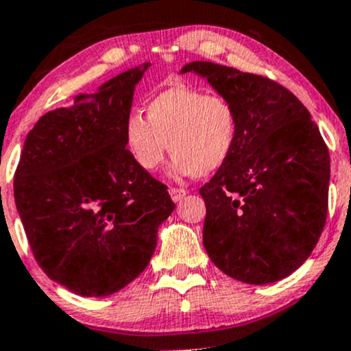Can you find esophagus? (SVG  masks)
I'll list each match as a JSON object with an SVG mask.
<instances>
[{"instance_id":"1","label":"esophagus","mask_w":351,"mask_h":351,"mask_svg":"<svg viewBox=\"0 0 351 351\" xmlns=\"http://www.w3.org/2000/svg\"><path fill=\"white\" fill-rule=\"evenodd\" d=\"M186 193H188L186 189H183V188H170V196L175 203H178V201L183 199L184 196H186Z\"/></svg>"}]
</instances>
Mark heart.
Instances as JSON below:
<instances>
[{
	"label": "heart",
	"instance_id": "b5f03b06",
	"mask_svg": "<svg viewBox=\"0 0 351 351\" xmlns=\"http://www.w3.org/2000/svg\"><path fill=\"white\" fill-rule=\"evenodd\" d=\"M237 127L236 108L228 99L176 86L148 100L145 119L138 114L128 117L123 136L140 170H158L170 148L173 176H206L228 162Z\"/></svg>",
	"mask_w": 351,
	"mask_h": 351
}]
</instances>
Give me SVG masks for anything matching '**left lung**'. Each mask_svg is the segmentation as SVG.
<instances>
[{
    "label": "left lung",
    "instance_id": "1",
    "mask_svg": "<svg viewBox=\"0 0 351 351\" xmlns=\"http://www.w3.org/2000/svg\"><path fill=\"white\" fill-rule=\"evenodd\" d=\"M228 99L237 140L228 162L199 189L203 244L217 269L264 285L300 267L324 231L330 155L308 110L263 75L206 60L183 66Z\"/></svg>",
    "mask_w": 351,
    "mask_h": 351
}]
</instances>
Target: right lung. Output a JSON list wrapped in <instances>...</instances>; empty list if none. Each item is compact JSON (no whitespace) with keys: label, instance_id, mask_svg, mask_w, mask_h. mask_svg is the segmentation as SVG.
I'll list each match as a JSON object with an SVG mask.
<instances>
[{"label":"right lung","instance_id":"right-lung-1","mask_svg":"<svg viewBox=\"0 0 351 351\" xmlns=\"http://www.w3.org/2000/svg\"><path fill=\"white\" fill-rule=\"evenodd\" d=\"M150 62L47 112L24 140L14 201L36 263L82 297L119 292L145 271L175 209L125 147L135 86Z\"/></svg>","mask_w":351,"mask_h":351}]
</instances>
